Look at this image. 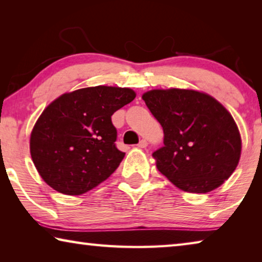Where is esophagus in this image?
I'll list each match as a JSON object with an SVG mask.
<instances>
[{
    "instance_id": "esophagus-1",
    "label": "esophagus",
    "mask_w": 262,
    "mask_h": 262,
    "mask_svg": "<svg viewBox=\"0 0 262 262\" xmlns=\"http://www.w3.org/2000/svg\"><path fill=\"white\" fill-rule=\"evenodd\" d=\"M148 145V142L145 141V140H141L140 142H139V144H137V147L139 148H145Z\"/></svg>"
}]
</instances>
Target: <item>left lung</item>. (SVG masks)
Returning a JSON list of instances; mask_svg holds the SVG:
<instances>
[{"mask_svg":"<svg viewBox=\"0 0 262 262\" xmlns=\"http://www.w3.org/2000/svg\"><path fill=\"white\" fill-rule=\"evenodd\" d=\"M164 132L152 154L158 171L177 187L208 193L238 165L242 140L232 115L211 96L195 90H151L142 96Z\"/></svg>","mask_w":262,"mask_h":262,"instance_id":"8db88e82","label":"left lung"}]
</instances>
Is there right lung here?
Here are the masks:
<instances>
[{
  "label": "right lung",
  "instance_id": "right-lung-1",
  "mask_svg": "<svg viewBox=\"0 0 262 262\" xmlns=\"http://www.w3.org/2000/svg\"><path fill=\"white\" fill-rule=\"evenodd\" d=\"M135 96L128 88L98 85L48 105L30 139L31 157L43 181L62 194L81 195L107 179L125 157L115 147L111 117Z\"/></svg>",
  "mask_w": 262,
  "mask_h": 262
}]
</instances>
